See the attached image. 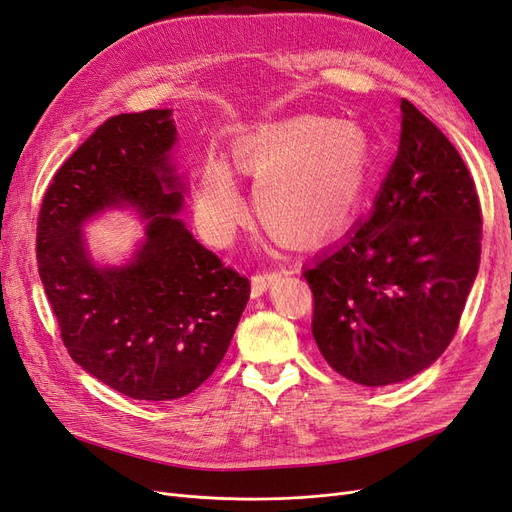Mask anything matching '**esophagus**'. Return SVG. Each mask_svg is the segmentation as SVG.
Segmentation results:
<instances>
[{
	"mask_svg": "<svg viewBox=\"0 0 512 512\" xmlns=\"http://www.w3.org/2000/svg\"><path fill=\"white\" fill-rule=\"evenodd\" d=\"M280 273L277 271H258L252 275V294L254 297H260L262 292H267L275 282Z\"/></svg>",
	"mask_w": 512,
	"mask_h": 512,
	"instance_id": "34e87169",
	"label": "esophagus"
}]
</instances>
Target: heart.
I'll return each mask as SVG.
<instances>
[{"mask_svg":"<svg viewBox=\"0 0 512 512\" xmlns=\"http://www.w3.org/2000/svg\"><path fill=\"white\" fill-rule=\"evenodd\" d=\"M235 158L258 181L254 205L260 222L290 243L314 245L354 218L371 151L354 123L299 115L243 136ZM196 215L213 243H226L243 220L241 192L222 162H207L200 173Z\"/></svg>","mask_w":512,"mask_h":512,"instance_id":"b5f03b06","label":"heart"}]
</instances>
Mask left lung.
<instances>
[{"mask_svg": "<svg viewBox=\"0 0 512 512\" xmlns=\"http://www.w3.org/2000/svg\"><path fill=\"white\" fill-rule=\"evenodd\" d=\"M480 241L483 213L466 162L401 100L399 151L374 211L303 271L324 361L365 386L429 367L457 333Z\"/></svg>", "mask_w": 512, "mask_h": 512, "instance_id": "left-lung-1", "label": "left lung"}]
</instances>
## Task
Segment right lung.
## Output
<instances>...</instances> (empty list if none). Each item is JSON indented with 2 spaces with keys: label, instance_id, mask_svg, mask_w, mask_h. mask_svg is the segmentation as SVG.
I'll list each match as a JSON object with an SVG mask.
<instances>
[{
  "label": "right lung",
  "instance_id": "1",
  "mask_svg": "<svg viewBox=\"0 0 512 512\" xmlns=\"http://www.w3.org/2000/svg\"><path fill=\"white\" fill-rule=\"evenodd\" d=\"M170 111L106 119L59 166L38 213L40 280L68 354L132 399L192 393L220 365L250 299V280L200 245L173 213L181 183L168 166ZM117 202L152 222L126 268L98 270L78 226Z\"/></svg>",
  "mask_w": 512,
  "mask_h": 512
}]
</instances>
